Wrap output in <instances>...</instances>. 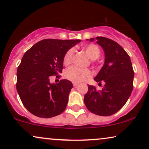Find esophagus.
Wrapping results in <instances>:
<instances>
[{
	"instance_id": "34e87169",
	"label": "esophagus",
	"mask_w": 149,
	"mask_h": 149,
	"mask_svg": "<svg viewBox=\"0 0 149 149\" xmlns=\"http://www.w3.org/2000/svg\"><path fill=\"white\" fill-rule=\"evenodd\" d=\"M72 85H73V86H74V87H77V85H79V83H74V82H73V83H72Z\"/></svg>"
}]
</instances>
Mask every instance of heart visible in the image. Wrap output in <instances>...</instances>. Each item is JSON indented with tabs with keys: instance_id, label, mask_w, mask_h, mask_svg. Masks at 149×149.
Instances as JSON below:
<instances>
[{
	"instance_id": "heart-1",
	"label": "heart",
	"mask_w": 149,
	"mask_h": 149,
	"mask_svg": "<svg viewBox=\"0 0 149 149\" xmlns=\"http://www.w3.org/2000/svg\"><path fill=\"white\" fill-rule=\"evenodd\" d=\"M83 49L86 53L87 56L91 60H96L100 56V49L99 47L95 44H88L82 47ZM74 50L70 48L65 53L63 58V64L65 66L69 65L72 62L74 56ZM65 77L69 81L74 83L82 82L90 78L92 73L89 69H81L77 67H70L67 69L64 73Z\"/></svg>"
}]
</instances>
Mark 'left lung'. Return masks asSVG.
<instances>
[{
	"instance_id": "left-lung-1",
	"label": "left lung",
	"mask_w": 149,
	"mask_h": 149,
	"mask_svg": "<svg viewBox=\"0 0 149 149\" xmlns=\"http://www.w3.org/2000/svg\"><path fill=\"white\" fill-rule=\"evenodd\" d=\"M94 38L87 40L93 41ZM97 43L104 49V64L94 78L101 85L102 90L88 85L84 97L85 104L89 111L100 116H111L119 111L133 90L134 72L129 55L122 47L109 38L97 36Z\"/></svg>"
}]
</instances>
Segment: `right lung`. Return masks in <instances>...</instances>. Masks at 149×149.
Listing matches in <instances>:
<instances>
[{
    "instance_id": "obj_1",
    "label": "right lung",
    "mask_w": 149,
    "mask_h": 149,
    "mask_svg": "<svg viewBox=\"0 0 149 149\" xmlns=\"http://www.w3.org/2000/svg\"><path fill=\"white\" fill-rule=\"evenodd\" d=\"M81 40L44 39L30 47L17 70L16 89L22 104L36 117L50 118L64 111L72 84L62 79L50 83L52 76L62 72L63 58Z\"/></svg>"
}]
</instances>
